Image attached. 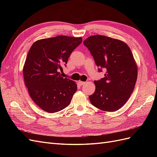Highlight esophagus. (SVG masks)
<instances>
[{"instance_id":"1","label":"esophagus","mask_w":157,"mask_h":157,"mask_svg":"<svg viewBox=\"0 0 157 157\" xmlns=\"http://www.w3.org/2000/svg\"><path fill=\"white\" fill-rule=\"evenodd\" d=\"M78 83H79L80 85H84V84H85V83H86V82H83V81H80H80H78Z\"/></svg>"}]
</instances>
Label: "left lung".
Segmentation results:
<instances>
[{
  "instance_id": "left-lung-1",
  "label": "left lung",
  "mask_w": 157,
  "mask_h": 157,
  "mask_svg": "<svg viewBox=\"0 0 157 157\" xmlns=\"http://www.w3.org/2000/svg\"><path fill=\"white\" fill-rule=\"evenodd\" d=\"M84 45L94 57L99 72L106 70L105 77L94 81L96 90L90 101L102 111H116L129 99L137 80V67L132 52L125 42L99 35L89 36Z\"/></svg>"
}]
</instances>
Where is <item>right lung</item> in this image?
Instances as JSON below:
<instances>
[{
    "instance_id": "add662e5",
    "label": "right lung",
    "mask_w": 157,
    "mask_h": 157,
    "mask_svg": "<svg viewBox=\"0 0 157 157\" xmlns=\"http://www.w3.org/2000/svg\"><path fill=\"white\" fill-rule=\"evenodd\" d=\"M82 41V37L58 36L36 40L31 46L23 77L33 101L43 111L56 113L69 105L77 85L59 71Z\"/></svg>"
}]
</instances>
